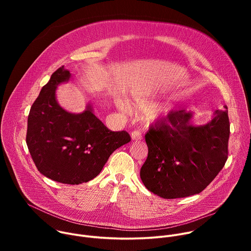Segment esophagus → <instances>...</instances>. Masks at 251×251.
Masks as SVG:
<instances>
[{
  "label": "esophagus",
  "instance_id": "obj_1",
  "mask_svg": "<svg viewBox=\"0 0 251 251\" xmlns=\"http://www.w3.org/2000/svg\"><path fill=\"white\" fill-rule=\"evenodd\" d=\"M131 137L133 140H140L142 139V133L139 130H134L131 133Z\"/></svg>",
  "mask_w": 251,
  "mask_h": 251
}]
</instances>
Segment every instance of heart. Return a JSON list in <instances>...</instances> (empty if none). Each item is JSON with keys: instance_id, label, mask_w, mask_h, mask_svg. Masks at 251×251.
Instances as JSON below:
<instances>
[{"instance_id": "b5f03b06", "label": "heart", "mask_w": 251, "mask_h": 251, "mask_svg": "<svg viewBox=\"0 0 251 251\" xmlns=\"http://www.w3.org/2000/svg\"><path fill=\"white\" fill-rule=\"evenodd\" d=\"M132 102H133V106L135 107V108H139V109H143V110L149 108V107L151 106V103L149 102V99L145 95H143L141 93L133 94ZM155 113H156V110L151 109L149 111L150 117H153L155 115Z\"/></svg>"}]
</instances>
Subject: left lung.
<instances>
[{"mask_svg": "<svg viewBox=\"0 0 251 251\" xmlns=\"http://www.w3.org/2000/svg\"><path fill=\"white\" fill-rule=\"evenodd\" d=\"M191 118L192 113L185 109L171 111L164 121L151 125L145 135L148 157L140 176L150 192L163 199L200 194L227 160V110H216L205 125L194 126Z\"/></svg>", "mask_w": 251, "mask_h": 251, "instance_id": "obj_1", "label": "left lung"}]
</instances>
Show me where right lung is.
Returning a JSON list of instances; mask_svg holds the SVG:
<instances>
[{
	"instance_id": "1",
	"label": "right lung",
	"mask_w": 251,
	"mask_h": 251,
	"mask_svg": "<svg viewBox=\"0 0 251 251\" xmlns=\"http://www.w3.org/2000/svg\"><path fill=\"white\" fill-rule=\"evenodd\" d=\"M62 65L32 103L27 117L26 145L40 173L58 183L78 185L94 178L110 155L131 141L126 131H111L91 111L71 114L55 99V88L68 80Z\"/></svg>"
}]
</instances>
